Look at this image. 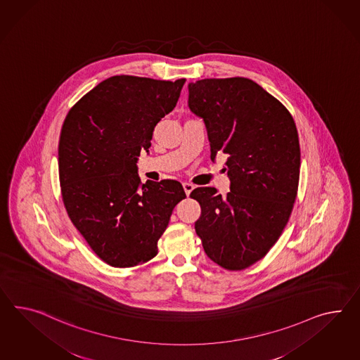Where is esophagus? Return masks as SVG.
<instances>
[{
    "mask_svg": "<svg viewBox=\"0 0 360 360\" xmlns=\"http://www.w3.org/2000/svg\"><path fill=\"white\" fill-rule=\"evenodd\" d=\"M183 188H184L185 194H186V195H189L191 192L194 189V185L191 184V183H183Z\"/></svg>",
    "mask_w": 360,
    "mask_h": 360,
    "instance_id": "obj_1",
    "label": "esophagus"
}]
</instances>
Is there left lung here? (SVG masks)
Here are the masks:
<instances>
[{
	"mask_svg": "<svg viewBox=\"0 0 360 360\" xmlns=\"http://www.w3.org/2000/svg\"><path fill=\"white\" fill-rule=\"evenodd\" d=\"M188 90L191 111L206 125L212 160L227 155L231 181L226 197L210 186L191 193L201 206L194 229L207 257L243 270L276 244L292 212L300 175L295 122L248 78L201 79Z\"/></svg>",
	"mask_w": 360,
	"mask_h": 360,
	"instance_id": "8db88e82",
	"label": "left lung"
}]
</instances>
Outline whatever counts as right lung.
Returning <instances> with one entry per match:
<instances>
[{
  "label": "right lung",
  "instance_id": "right-lung-1",
  "mask_svg": "<svg viewBox=\"0 0 360 360\" xmlns=\"http://www.w3.org/2000/svg\"><path fill=\"white\" fill-rule=\"evenodd\" d=\"M184 83L115 75L75 103L65 119L58 142L65 209L111 266H137L155 257L174 207L186 197L175 180L142 184L137 168Z\"/></svg>",
  "mask_w": 360,
  "mask_h": 360
}]
</instances>
